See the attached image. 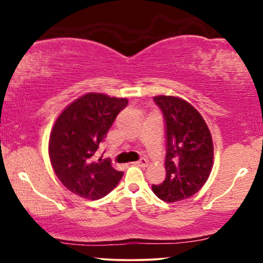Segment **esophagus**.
Instances as JSON below:
<instances>
[{
  "instance_id": "esophagus-1",
  "label": "esophagus",
  "mask_w": 263,
  "mask_h": 263,
  "mask_svg": "<svg viewBox=\"0 0 263 263\" xmlns=\"http://www.w3.org/2000/svg\"><path fill=\"white\" fill-rule=\"evenodd\" d=\"M134 165H136V166L145 167V166H147V159H145V158H141L139 161H135Z\"/></svg>"
}]
</instances>
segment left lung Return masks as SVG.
<instances>
[{"label":"left lung","instance_id":"left-lung-1","mask_svg":"<svg viewBox=\"0 0 263 263\" xmlns=\"http://www.w3.org/2000/svg\"><path fill=\"white\" fill-rule=\"evenodd\" d=\"M153 102L165 121L166 178L152 190L165 202H177L196 194L210 177L213 141L206 122L189 103L170 96Z\"/></svg>","mask_w":263,"mask_h":263}]
</instances>
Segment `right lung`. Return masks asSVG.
<instances>
[{
  "label": "right lung",
  "mask_w": 263,
  "mask_h": 263,
  "mask_svg": "<svg viewBox=\"0 0 263 263\" xmlns=\"http://www.w3.org/2000/svg\"><path fill=\"white\" fill-rule=\"evenodd\" d=\"M127 99L88 93L71 103L53 125L49 154L61 183L75 195L99 200L120 183L123 171L111 166L109 159L95 160V153Z\"/></svg>",
  "instance_id": "obj_1"
}]
</instances>
